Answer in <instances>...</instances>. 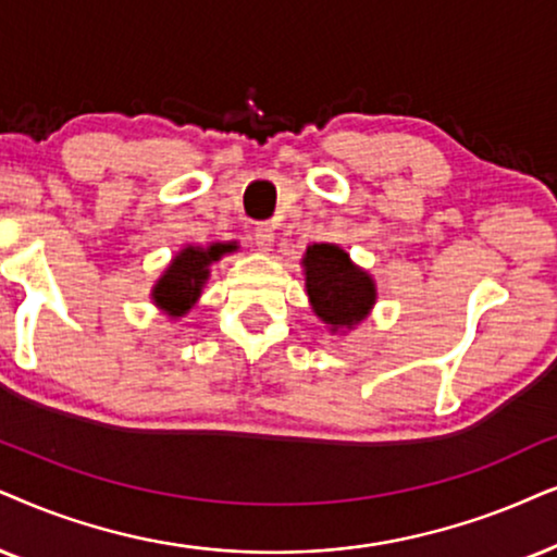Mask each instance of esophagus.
Segmentation results:
<instances>
[{
	"mask_svg": "<svg viewBox=\"0 0 557 557\" xmlns=\"http://www.w3.org/2000/svg\"><path fill=\"white\" fill-rule=\"evenodd\" d=\"M255 244H257L259 251H272L274 231L267 226V223H262V226L255 228Z\"/></svg>",
	"mask_w": 557,
	"mask_h": 557,
	"instance_id": "1",
	"label": "esophagus"
}]
</instances>
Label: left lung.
I'll return each mask as SVG.
<instances>
[{
	"label": "left lung",
	"instance_id": "8db88e82",
	"mask_svg": "<svg viewBox=\"0 0 557 557\" xmlns=\"http://www.w3.org/2000/svg\"><path fill=\"white\" fill-rule=\"evenodd\" d=\"M306 293L329 331L355 329L375 306V280L336 244H311L302 257Z\"/></svg>",
	"mask_w": 557,
	"mask_h": 557
}]
</instances>
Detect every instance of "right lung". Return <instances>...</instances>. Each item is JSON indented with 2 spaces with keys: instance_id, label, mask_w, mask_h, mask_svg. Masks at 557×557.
I'll use <instances>...</instances> for the list:
<instances>
[{
  "instance_id": "obj_1",
  "label": "right lung",
  "mask_w": 557,
  "mask_h": 557,
  "mask_svg": "<svg viewBox=\"0 0 557 557\" xmlns=\"http://www.w3.org/2000/svg\"><path fill=\"white\" fill-rule=\"evenodd\" d=\"M234 249L236 244H210L206 249L202 246H185L157 280L151 300L172 319L185 315L200 298L202 285L208 283L210 264Z\"/></svg>"
}]
</instances>
